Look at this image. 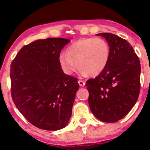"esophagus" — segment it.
Returning <instances> with one entry per match:
<instances>
[{"label":"esophagus","instance_id":"34e87169","mask_svg":"<svg viewBox=\"0 0 150 150\" xmlns=\"http://www.w3.org/2000/svg\"><path fill=\"white\" fill-rule=\"evenodd\" d=\"M79 85L81 86V87H84V86L85 85V82L83 81H81V80H79Z\"/></svg>","mask_w":150,"mask_h":150}]
</instances>
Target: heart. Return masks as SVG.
<instances>
[{
	"label": "heart",
	"mask_w": 150,
	"mask_h": 150,
	"mask_svg": "<svg viewBox=\"0 0 150 150\" xmlns=\"http://www.w3.org/2000/svg\"><path fill=\"white\" fill-rule=\"evenodd\" d=\"M110 57L108 42L100 38L81 39L67 47L66 54L59 56V63L63 71L71 75L77 67L83 76H96L107 66Z\"/></svg>",
	"instance_id": "obj_1"
}]
</instances>
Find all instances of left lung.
Segmentation results:
<instances>
[{
    "instance_id": "obj_1",
    "label": "left lung",
    "mask_w": 150,
    "mask_h": 150,
    "mask_svg": "<svg viewBox=\"0 0 150 150\" xmlns=\"http://www.w3.org/2000/svg\"><path fill=\"white\" fill-rule=\"evenodd\" d=\"M110 49L106 69L95 79L88 80V102L92 113L98 120L113 123L130 112L140 93L141 65L130 43L120 37L101 33Z\"/></svg>"
}]
</instances>
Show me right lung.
<instances>
[{
	"instance_id": "right-lung-1",
	"label": "right lung",
	"mask_w": 150,
	"mask_h": 150,
	"mask_svg": "<svg viewBox=\"0 0 150 150\" xmlns=\"http://www.w3.org/2000/svg\"><path fill=\"white\" fill-rule=\"evenodd\" d=\"M64 38L38 40L20 49L10 67L13 101L22 115L37 128L58 130L68 124L78 79L63 73L60 52Z\"/></svg>"
}]
</instances>
